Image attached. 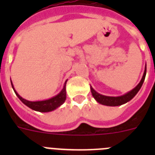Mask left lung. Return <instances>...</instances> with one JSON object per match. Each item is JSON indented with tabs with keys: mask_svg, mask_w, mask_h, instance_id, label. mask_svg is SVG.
Wrapping results in <instances>:
<instances>
[{
	"mask_svg": "<svg viewBox=\"0 0 155 155\" xmlns=\"http://www.w3.org/2000/svg\"><path fill=\"white\" fill-rule=\"evenodd\" d=\"M146 73H147V67H145L144 73H143V77H142L141 80L140 81L139 84L134 87V89L131 90L130 91L127 92V94L121 95V96L118 97H111V96H105V95H102V94H99L96 91H94L93 89V87L91 86V91L93 97L94 99L96 100L98 103L102 104L104 105H108V106H118V105H121L123 104L127 103V102L130 101L137 94V93L139 91L140 89L142 84H143V81H144L145 76H146Z\"/></svg>",
	"mask_w": 155,
	"mask_h": 155,
	"instance_id": "1",
	"label": "left lung"
}]
</instances>
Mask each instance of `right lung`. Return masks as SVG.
Returning <instances> with one entry per match:
<instances>
[{
	"label": "right lung",
	"mask_w": 155,
	"mask_h": 155,
	"mask_svg": "<svg viewBox=\"0 0 155 155\" xmlns=\"http://www.w3.org/2000/svg\"><path fill=\"white\" fill-rule=\"evenodd\" d=\"M67 81H68V80L66 81L65 83H64V86L63 87L62 91L59 93L58 94H57L56 96L53 97V98H50V99L43 100V101H36V102L28 101V100L25 99L22 97L20 96L17 93V91L15 90V88H14L12 81H11V83H12V88H13L15 92L16 95L18 97L19 99L21 100L25 105H27L30 109H33L35 111H38V112H41V113H47V112H51V111L57 109L65 102L66 97H67V94H66V84H67Z\"/></svg>",
	"instance_id": "obj_1"
}]
</instances>
